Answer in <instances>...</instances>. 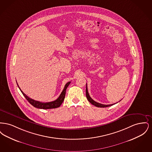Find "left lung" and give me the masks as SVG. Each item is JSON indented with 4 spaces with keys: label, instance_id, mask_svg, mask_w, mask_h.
Returning <instances> with one entry per match:
<instances>
[{
    "label": "left lung",
    "instance_id": "obj_1",
    "mask_svg": "<svg viewBox=\"0 0 152 152\" xmlns=\"http://www.w3.org/2000/svg\"><path fill=\"white\" fill-rule=\"evenodd\" d=\"M86 96H87V99H88V100L89 101V102H90V103H91L92 105H94V106L97 107H100V108H105V107H108L112 106V105H114V104H116V103H117V102H116V103L112 104L104 105V104H100V103H99V102H96V101H94V100H93V99L90 97L89 94H88V89H87V86H86Z\"/></svg>",
    "mask_w": 152,
    "mask_h": 152
}]
</instances>
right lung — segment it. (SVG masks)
<instances>
[{"instance_id": "right-lung-1", "label": "right lung", "mask_w": 152, "mask_h": 152, "mask_svg": "<svg viewBox=\"0 0 152 152\" xmlns=\"http://www.w3.org/2000/svg\"><path fill=\"white\" fill-rule=\"evenodd\" d=\"M70 83H71V81H69L65 84V87L64 88L62 92L61 93L59 97L56 100L51 101V102H40V101H36V100H34L29 98V97H28L26 94H24V92L22 91L21 89L19 87L18 83H17V85L19 87V89L20 90V91L22 92V94H23V96L25 97V98L27 99V100L28 101L32 106H34V107L37 108L48 109L56 108L59 107L61 105V104L63 103V102L64 100V98H65L66 89L67 87L69 86Z\"/></svg>"}]
</instances>
